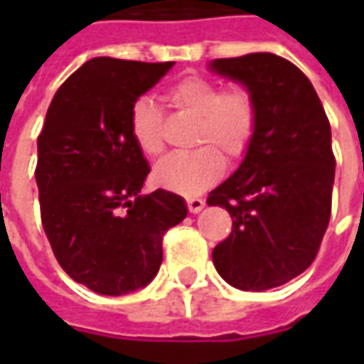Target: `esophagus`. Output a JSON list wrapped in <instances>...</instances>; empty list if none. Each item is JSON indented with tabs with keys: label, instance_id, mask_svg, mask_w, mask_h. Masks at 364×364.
<instances>
[{
	"label": "esophagus",
	"instance_id": "1",
	"mask_svg": "<svg viewBox=\"0 0 364 364\" xmlns=\"http://www.w3.org/2000/svg\"><path fill=\"white\" fill-rule=\"evenodd\" d=\"M187 208H189V213L193 214L200 213V210L205 208V200H203V198H187Z\"/></svg>",
	"mask_w": 364,
	"mask_h": 364
}]
</instances>
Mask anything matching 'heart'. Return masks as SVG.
<instances>
[{"mask_svg": "<svg viewBox=\"0 0 364 364\" xmlns=\"http://www.w3.org/2000/svg\"><path fill=\"white\" fill-rule=\"evenodd\" d=\"M175 111L198 117L195 146L189 154H173L154 169L159 187L185 197H197L213 187L224 171V161L237 164L250 151L259 124V107L245 85L222 87L220 83L187 75L164 91ZM130 136L138 150L158 158L166 148L164 114L150 99H138L128 117Z\"/></svg>", "mask_w": 364, "mask_h": 364, "instance_id": "obj_1", "label": "heart"}]
</instances>
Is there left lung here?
Listing matches in <instances>:
<instances>
[{
  "mask_svg": "<svg viewBox=\"0 0 364 364\" xmlns=\"http://www.w3.org/2000/svg\"><path fill=\"white\" fill-rule=\"evenodd\" d=\"M210 70L244 83L259 107L242 166L206 198L232 216L214 267L240 290L281 287L312 265L328 230L336 177L328 114L310 80L277 54L218 58Z\"/></svg>",
  "mask_w": 364,
  "mask_h": 364,
  "instance_id": "left-lung-1",
  "label": "left lung"
}]
</instances>
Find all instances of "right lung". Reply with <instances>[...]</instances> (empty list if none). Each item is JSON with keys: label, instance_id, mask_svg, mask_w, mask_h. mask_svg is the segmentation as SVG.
<instances>
[{"label": "right lung", "instance_id": "right-lung-1", "mask_svg": "<svg viewBox=\"0 0 364 364\" xmlns=\"http://www.w3.org/2000/svg\"><path fill=\"white\" fill-rule=\"evenodd\" d=\"M173 62L93 58L60 85L38 134L41 220L75 282L120 296L142 289L164 259V236L187 216L179 195H140L150 166L130 136L138 97Z\"/></svg>", "mask_w": 364, "mask_h": 364}]
</instances>
